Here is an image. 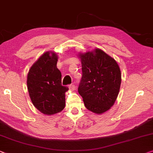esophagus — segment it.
Returning a JSON list of instances; mask_svg holds the SVG:
<instances>
[{
	"mask_svg": "<svg viewBox=\"0 0 153 153\" xmlns=\"http://www.w3.org/2000/svg\"><path fill=\"white\" fill-rule=\"evenodd\" d=\"M75 88H76V87L74 84H70L69 85V89L70 90H74Z\"/></svg>",
	"mask_w": 153,
	"mask_h": 153,
	"instance_id": "esophagus-1",
	"label": "esophagus"
}]
</instances>
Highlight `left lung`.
<instances>
[{
    "label": "left lung",
    "instance_id": "obj_1",
    "mask_svg": "<svg viewBox=\"0 0 153 153\" xmlns=\"http://www.w3.org/2000/svg\"><path fill=\"white\" fill-rule=\"evenodd\" d=\"M82 77L78 91L87 109L102 114L114 104L121 84L117 62L100 49L80 54Z\"/></svg>",
    "mask_w": 153,
    "mask_h": 153
}]
</instances>
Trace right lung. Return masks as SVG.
Returning <instances> with one entry per match:
<instances>
[{
  "instance_id": "obj_1",
  "label": "right lung",
  "mask_w": 153,
  "mask_h": 153,
  "mask_svg": "<svg viewBox=\"0 0 153 153\" xmlns=\"http://www.w3.org/2000/svg\"><path fill=\"white\" fill-rule=\"evenodd\" d=\"M57 56L47 52L32 65L28 73L27 88L33 104L39 111L53 115L64 109L65 92L62 73L57 68Z\"/></svg>"
}]
</instances>
